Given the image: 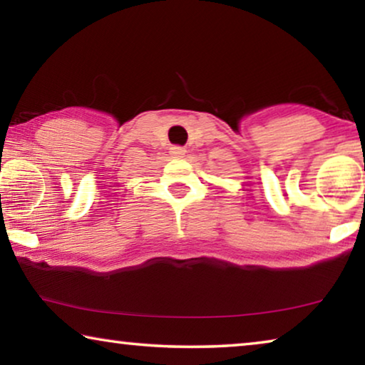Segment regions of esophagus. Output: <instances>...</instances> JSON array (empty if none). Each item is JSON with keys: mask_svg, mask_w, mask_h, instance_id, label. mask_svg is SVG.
I'll use <instances>...</instances> for the list:
<instances>
[{"mask_svg": "<svg viewBox=\"0 0 365 365\" xmlns=\"http://www.w3.org/2000/svg\"><path fill=\"white\" fill-rule=\"evenodd\" d=\"M185 153H187V150H185V148H182V146H172L170 148V154L174 158H183Z\"/></svg>", "mask_w": 365, "mask_h": 365, "instance_id": "esophagus-1", "label": "esophagus"}]
</instances>
